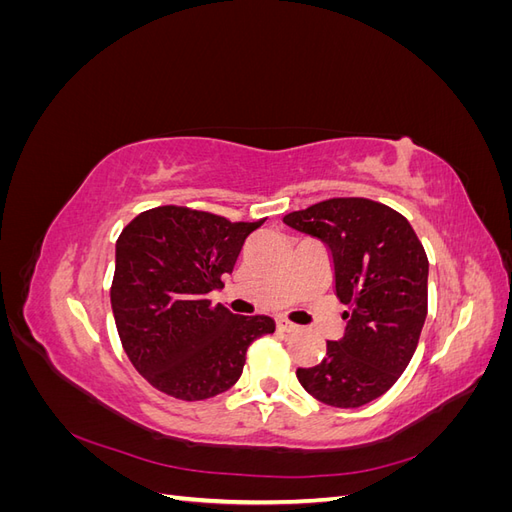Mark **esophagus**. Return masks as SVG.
Returning <instances> with one entry per match:
<instances>
[{"mask_svg":"<svg viewBox=\"0 0 512 512\" xmlns=\"http://www.w3.org/2000/svg\"><path fill=\"white\" fill-rule=\"evenodd\" d=\"M277 329L284 331V333H294V331H297L299 327H297V324L288 322V320H277Z\"/></svg>","mask_w":512,"mask_h":512,"instance_id":"obj_1","label":"esophagus"}]
</instances>
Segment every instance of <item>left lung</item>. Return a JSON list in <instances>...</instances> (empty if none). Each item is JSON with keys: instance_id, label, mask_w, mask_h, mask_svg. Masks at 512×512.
Here are the masks:
<instances>
[{"instance_id": "obj_1", "label": "left lung", "mask_w": 512, "mask_h": 512, "mask_svg": "<svg viewBox=\"0 0 512 512\" xmlns=\"http://www.w3.org/2000/svg\"><path fill=\"white\" fill-rule=\"evenodd\" d=\"M284 224L329 247L346 331L327 342L303 389L333 408H359L404 374L427 318L429 262L410 222L369 198H329L284 215Z\"/></svg>"}]
</instances>
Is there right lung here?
<instances>
[{
    "instance_id": "right-lung-1",
    "label": "right lung",
    "mask_w": 512,
    "mask_h": 512,
    "mask_svg": "<svg viewBox=\"0 0 512 512\" xmlns=\"http://www.w3.org/2000/svg\"><path fill=\"white\" fill-rule=\"evenodd\" d=\"M265 220L230 222L188 207L143 211L121 230L111 305L121 346L151 386L200 401L228 391L254 339L273 333L269 316H237L211 305L245 239Z\"/></svg>"
}]
</instances>
